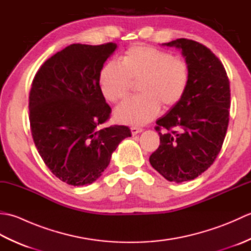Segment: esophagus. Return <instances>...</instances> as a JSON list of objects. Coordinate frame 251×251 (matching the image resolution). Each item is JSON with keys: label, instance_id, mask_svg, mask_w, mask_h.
<instances>
[{"label": "esophagus", "instance_id": "1", "mask_svg": "<svg viewBox=\"0 0 251 251\" xmlns=\"http://www.w3.org/2000/svg\"><path fill=\"white\" fill-rule=\"evenodd\" d=\"M130 130H131V134L135 136V135H137V134H139V132H141L143 129H142V128H140V127L132 126V127H130Z\"/></svg>", "mask_w": 251, "mask_h": 251}]
</instances>
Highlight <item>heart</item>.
<instances>
[{
  "label": "heart",
  "mask_w": 251,
  "mask_h": 251,
  "mask_svg": "<svg viewBox=\"0 0 251 251\" xmlns=\"http://www.w3.org/2000/svg\"><path fill=\"white\" fill-rule=\"evenodd\" d=\"M191 78L190 66L183 58L149 45L129 47L122 63L106 62L99 74V86L110 102H120L129 95L134 82L139 83L140 96L122 103L114 112L116 121L142 125L155 117L161 103L166 109L183 99Z\"/></svg>",
  "instance_id": "1"
}]
</instances>
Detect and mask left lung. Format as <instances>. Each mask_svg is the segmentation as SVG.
<instances>
[{"label": "left lung", "instance_id": "1", "mask_svg": "<svg viewBox=\"0 0 251 251\" xmlns=\"http://www.w3.org/2000/svg\"><path fill=\"white\" fill-rule=\"evenodd\" d=\"M164 45L182 50L191 78L183 99L156 121L161 142L149 159L165 179L180 183L199 177L221 150L230 117V81L219 58L205 45L188 39Z\"/></svg>", "mask_w": 251, "mask_h": 251}]
</instances>
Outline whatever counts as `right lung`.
I'll return each mask as SVG.
<instances>
[{"instance_id":"obj_1","label":"right lung","mask_w":251,"mask_h":251,"mask_svg":"<svg viewBox=\"0 0 251 251\" xmlns=\"http://www.w3.org/2000/svg\"><path fill=\"white\" fill-rule=\"evenodd\" d=\"M116 47L69 45L47 59L32 81V138L46 166L68 184L93 183L108 167L119 143L131 136L123 125L97 128L111 114L99 74Z\"/></svg>"}]
</instances>
